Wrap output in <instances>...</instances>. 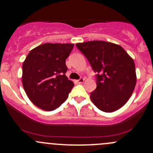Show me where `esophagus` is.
Segmentation results:
<instances>
[{"label": "esophagus", "mask_w": 153, "mask_h": 153, "mask_svg": "<svg viewBox=\"0 0 153 153\" xmlns=\"http://www.w3.org/2000/svg\"><path fill=\"white\" fill-rule=\"evenodd\" d=\"M77 81V82H78V83H83V82H84V78H80L79 80H78V81Z\"/></svg>", "instance_id": "esophagus-1"}]
</instances>
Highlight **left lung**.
Wrapping results in <instances>:
<instances>
[{
  "label": "left lung",
  "mask_w": 153,
  "mask_h": 153,
  "mask_svg": "<svg viewBox=\"0 0 153 153\" xmlns=\"http://www.w3.org/2000/svg\"><path fill=\"white\" fill-rule=\"evenodd\" d=\"M76 47L98 73L97 87L90 94L92 103L105 112L122 107L136 84L133 59L121 46L113 43L92 41L78 43Z\"/></svg>",
  "instance_id": "left-lung-1"
}]
</instances>
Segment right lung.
<instances>
[{
  "label": "right lung",
  "mask_w": 153,
  "mask_h": 153,
  "mask_svg": "<svg viewBox=\"0 0 153 153\" xmlns=\"http://www.w3.org/2000/svg\"><path fill=\"white\" fill-rule=\"evenodd\" d=\"M73 44L47 43L29 52L23 64L22 84L31 101L52 111L67 99L74 84L68 79L66 59Z\"/></svg>",
  "instance_id": "obj_1"
}]
</instances>
